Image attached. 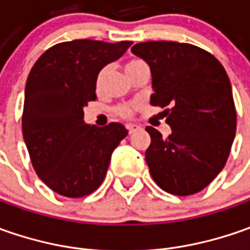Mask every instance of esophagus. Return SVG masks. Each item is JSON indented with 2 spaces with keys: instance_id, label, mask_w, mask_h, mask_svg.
I'll list each match as a JSON object with an SVG mask.
<instances>
[{
  "instance_id": "34e87169",
  "label": "esophagus",
  "mask_w": 250,
  "mask_h": 250,
  "mask_svg": "<svg viewBox=\"0 0 250 250\" xmlns=\"http://www.w3.org/2000/svg\"><path fill=\"white\" fill-rule=\"evenodd\" d=\"M126 129H128L129 133H135L136 130L140 129V126L138 124H128V125H126Z\"/></svg>"
}]
</instances>
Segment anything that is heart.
<instances>
[{"label":"heart","instance_id":"b5f03b06","mask_svg":"<svg viewBox=\"0 0 250 250\" xmlns=\"http://www.w3.org/2000/svg\"><path fill=\"white\" fill-rule=\"evenodd\" d=\"M143 65H146V63L143 62V61H140V60H130V61H128L126 65H125V71H126V73H129L132 72L133 69H136V68H139V66H143ZM105 72H107V68H103L100 72H99L97 79H96V84H97V86H100L101 84ZM132 110H133V108H132L130 105H125V104H124V105H118V107L115 108V114H118L121 117H129L130 114H132Z\"/></svg>","mask_w":250,"mask_h":250}]
</instances>
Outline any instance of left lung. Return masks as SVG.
I'll return each instance as SVG.
<instances>
[{"label":"left lung","mask_w":250,"mask_h":250,"mask_svg":"<svg viewBox=\"0 0 250 250\" xmlns=\"http://www.w3.org/2000/svg\"><path fill=\"white\" fill-rule=\"evenodd\" d=\"M132 53L150 66L151 105L166 111L171 135L147 126L146 163L168 193L200 192L224 168L235 138L236 112L226 69L196 45L177 42L135 44Z\"/></svg>","instance_id":"8db88e82"}]
</instances>
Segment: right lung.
I'll use <instances>...</instances> for the list:
<instances>
[{
    "label": "right lung",
    "instance_id": "obj_1",
    "mask_svg": "<svg viewBox=\"0 0 250 250\" xmlns=\"http://www.w3.org/2000/svg\"><path fill=\"white\" fill-rule=\"evenodd\" d=\"M132 42L73 40L48 48L29 73L22 130L34 171L54 192L82 197L100 187L112 151L128 129L118 122L86 124L101 69L120 60Z\"/></svg>",
    "mask_w": 250,
    "mask_h": 250
}]
</instances>
